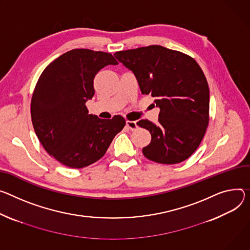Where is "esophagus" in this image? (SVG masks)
<instances>
[{
	"mask_svg": "<svg viewBox=\"0 0 250 250\" xmlns=\"http://www.w3.org/2000/svg\"><path fill=\"white\" fill-rule=\"evenodd\" d=\"M125 124H126V126L131 130H133V129L138 127V124H137V122H134V121H126Z\"/></svg>",
	"mask_w": 250,
	"mask_h": 250,
	"instance_id": "1",
	"label": "esophagus"
}]
</instances>
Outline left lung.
I'll return each mask as SVG.
<instances>
[{"instance_id": "8db88e82", "label": "left lung", "mask_w": 250, "mask_h": 250, "mask_svg": "<svg viewBox=\"0 0 250 250\" xmlns=\"http://www.w3.org/2000/svg\"><path fill=\"white\" fill-rule=\"evenodd\" d=\"M115 57L132 72L142 94L151 95L161 109L157 125L138 123L151 134L144 155L164 165L186 161L201 143L209 121V88L198 63L157 44L117 52Z\"/></svg>"}]
</instances>
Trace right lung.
Returning a JSON list of instances; mask_svg holds the SVG:
<instances>
[{
	"instance_id": "add662e5",
	"label": "right lung",
	"mask_w": 250,
	"mask_h": 250,
	"mask_svg": "<svg viewBox=\"0 0 250 250\" xmlns=\"http://www.w3.org/2000/svg\"><path fill=\"white\" fill-rule=\"evenodd\" d=\"M108 64H118L110 54L75 49L52 62L37 83L31 103L34 129L43 148L65 167L98 162L125 125L121 116L88 115L85 106L95 95L96 75Z\"/></svg>"
}]
</instances>
